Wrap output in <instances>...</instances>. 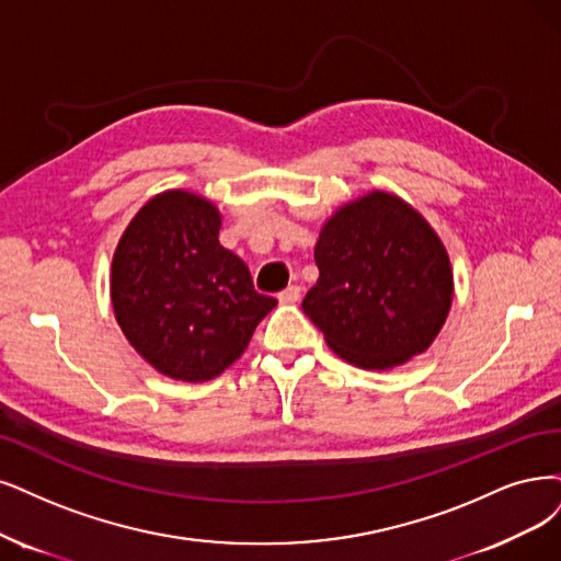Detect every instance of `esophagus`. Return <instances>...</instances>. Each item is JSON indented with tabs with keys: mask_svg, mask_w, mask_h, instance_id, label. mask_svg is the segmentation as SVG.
I'll list each match as a JSON object with an SVG mask.
<instances>
[{
	"mask_svg": "<svg viewBox=\"0 0 561 561\" xmlns=\"http://www.w3.org/2000/svg\"><path fill=\"white\" fill-rule=\"evenodd\" d=\"M277 298H279L282 305H294V302H298V300H300V286H298V284L286 286Z\"/></svg>",
	"mask_w": 561,
	"mask_h": 561,
	"instance_id": "34e87169",
	"label": "esophagus"
}]
</instances>
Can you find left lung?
Segmentation results:
<instances>
[{"label":"left lung","mask_w":561,"mask_h":561,"mask_svg":"<svg viewBox=\"0 0 561 561\" xmlns=\"http://www.w3.org/2000/svg\"><path fill=\"white\" fill-rule=\"evenodd\" d=\"M314 261L319 279L302 312L351 365H402L423 354L448 317L446 249L398 196L371 192L344 205L323 226Z\"/></svg>","instance_id":"8db88e82"}]
</instances>
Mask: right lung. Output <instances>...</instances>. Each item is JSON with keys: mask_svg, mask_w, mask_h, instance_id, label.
<instances>
[{"mask_svg": "<svg viewBox=\"0 0 561 561\" xmlns=\"http://www.w3.org/2000/svg\"><path fill=\"white\" fill-rule=\"evenodd\" d=\"M219 213L186 192L140 207L113 256L111 296L122 333L161 375L207 381L238 360L277 305L219 244Z\"/></svg>", "mask_w": 561, "mask_h": 561, "instance_id": "1", "label": "right lung"}]
</instances>
